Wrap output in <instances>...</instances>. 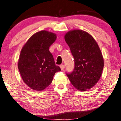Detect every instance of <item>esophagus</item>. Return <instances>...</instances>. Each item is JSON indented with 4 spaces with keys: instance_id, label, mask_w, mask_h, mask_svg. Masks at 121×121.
Wrapping results in <instances>:
<instances>
[{
    "instance_id": "esophagus-1",
    "label": "esophagus",
    "mask_w": 121,
    "mask_h": 121,
    "mask_svg": "<svg viewBox=\"0 0 121 121\" xmlns=\"http://www.w3.org/2000/svg\"><path fill=\"white\" fill-rule=\"evenodd\" d=\"M60 67L61 69V70H64V69H65V65H61L60 66Z\"/></svg>"
}]
</instances>
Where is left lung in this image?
<instances>
[{"instance_id":"1","label":"left lung","mask_w":121,"mask_h":121,"mask_svg":"<svg viewBox=\"0 0 121 121\" xmlns=\"http://www.w3.org/2000/svg\"><path fill=\"white\" fill-rule=\"evenodd\" d=\"M75 61L71 73H66L76 88L85 91L93 87L102 73L104 61L97 42L90 34L81 30H73L65 35Z\"/></svg>"}]
</instances>
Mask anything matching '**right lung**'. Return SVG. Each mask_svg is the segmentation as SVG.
<instances>
[{"label": "right lung", "mask_w": 121, "mask_h": 121, "mask_svg": "<svg viewBox=\"0 0 121 121\" xmlns=\"http://www.w3.org/2000/svg\"><path fill=\"white\" fill-rule=\"evenodd\" d=\"M56 38L55 34L46 30L37 32L21 50L18 69L22 80L31 89L44 90L52 82L55 73L61 71L49 51Z\"/></svg>", "instance_id": "right-lung-1"}]
</instances>
